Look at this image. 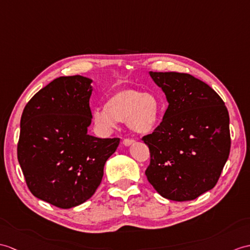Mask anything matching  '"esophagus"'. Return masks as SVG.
<instances>
[{"label": "esophagus", "mask_w": 250, "mask_h": 250, "mask_svg": "<svg viewBox=\"0 0 250 250\" xmlns=\"http://www.w3.org/2000/svg\"><path fill=\"white\" fill-rule=\"evenodd\" d=\"M133 143H134V139H132V138H125L123 142L125 146H130V145H132Z\"/></svg>", "instance_id": "34e87169"}]
</instances>
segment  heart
Masks as SVG:
<instances>
[{"instance_id": "b5f03b06", "label": "heart", "mask_w": 250, "mask_h": 250, "mask_svg": "<svg viewBox=\"0 0 250 250\" xmlns=\"http://www.w3.org/2000/svg\"><path fill=\"white\" fill-rule=\"evenodd\" d=\"M160 117V104L152 94L137 89H123L107 98L104 107L92 113L94 123L104 130H109L117 121H126L129 129L136 134L152 132Z\"/></svg>"}]
</instances>
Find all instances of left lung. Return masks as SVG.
<instances>
[{
	"label": "left lung",
	"mask_w": 250,
	"mask_h": 250,
	"mask_svg": "<svg viewBox=\"0 0 250 250\" xmlns=\"http://www.w3.org/2000/svg\"><path fill=\"white\" fill-rule=\"evenodd\" d=\"M168 107L151 134L146 173L166 199L194 200L215 187L230 153L229 113L217 92L188 73L152 72Z\"/></svg>",
	"instance_id": "1"
}]
</instances>
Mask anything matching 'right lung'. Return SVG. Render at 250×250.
<instances>
[{"instance_id": "1", "label": "right lung", "mask_w": 250, "mask_h": 250, "mask_svg": "<svg viewBox=\"0 0 250 250\" xmlns=\"http://www.w3.org/2000/svg\"><path fill=\"white\" fill-rule=\"evenodd\" d=\"M91 82L82 75L57 78L27 102L21 116L17 152L27 188L61 208L95 194L120 142L87 134Z\"/></svg>"}]
</instances>
